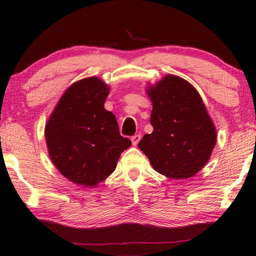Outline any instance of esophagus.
I'll return each instance as SVG.
<instances>
[{
	"instance_id": "esophagus-1",
	"label": "esophagus",
	"mask_w": 256,
	"mask_h": 256,
	"mask_svg": "<svg viewBox=\"0 0 256 256\" xmlns=\"http://www.w3.org/2000/svg\"><path fill=\"white\" fill-rule=\"evenodd\" d=\"M132 146H137V144H138V142H140V135L138 134V135H134V136H132Z\"/></svg>"
}]
</instances>
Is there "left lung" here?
Returning a JSON list of instances; mask_svg holds the SVG:
<instances>
[{
    "mask_svg": "<svg viewBox=\"0 0 256 256\" xmlns=\"http://www.w3.org/2000/svg\"><path fill=\"white\" fill-rule=\"evenodd\" d=\"M146 92L152 102L154 132L143 136L138 148L162 176H195L208 162L217 140L201 96L187 80L173 75H166Z\"/></svg>",
    "mask_w": 256,
    "mask_h": 256,
    "instance_id": "8db88e82",
    "label": "left lung"
}]
</instances>
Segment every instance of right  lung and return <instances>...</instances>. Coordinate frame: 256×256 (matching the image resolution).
I'll return each mask as SVG.
<instances>
[{
    "label": "right lung",
    "mask_w": 256,
    "mask_h": 256,
    "mask_svg": "<svg viewBox=\"0 0 256 256\" xmlns=\"http://www.w3.org/2000/svg\"><path fill=\"white\" fill-rule=\"evenodd\" d=\"M110 88L88 77L66 88L47 121L50 157L62 176L84 187H94L112 174L118 159L132 146L120 135L112 112L104 104Z\"/></svg>",
    "instance_id": "1"
}]
</instances>
